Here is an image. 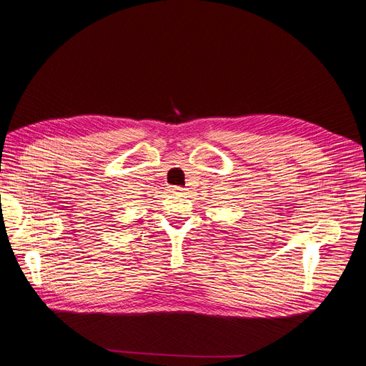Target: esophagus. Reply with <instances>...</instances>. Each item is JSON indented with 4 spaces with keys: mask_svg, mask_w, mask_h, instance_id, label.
<instances>
[{
    "mask_svg": "<svg viewBox=\"0 0 366 366\" xmlns=\"http://www.w3.org/2000/svg\"><path fill=\"white\" fill-rule=\"evenodd\" d=\"M184 187L182 186H172V192H183Z\"/></svg>",
    "mask_w": 366,
    "mask_h": 366,
    "instance_id": "34e87169",
    "label": "esophagus"
}]
</instances>
